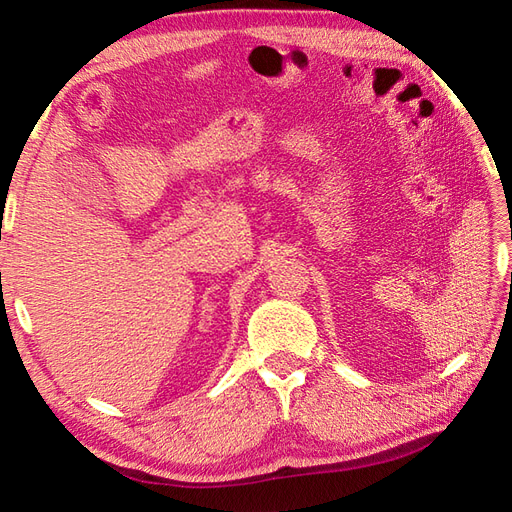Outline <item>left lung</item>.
Returning <instances> with one entry per match:
<instances>
[{"mask_svg": "<svg viewBox=\"0 0 512 512\" xmlns=\"http://www.w3.org/2000/svg\"><path fill=\"white\" fill-rule=\"evenodd\" d=\"M510 277H512V273H510Z\"/></svg>", "mask_w": 512, "mask_h": 512, "instance_id": "obj_1", "label": "left lung"}]
</instances>
